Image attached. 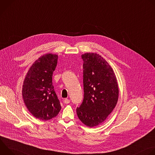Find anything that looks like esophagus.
<instances>
[{"instance_id": "1", "label": "esophagus", "mask_w": 155, "mask_h": 155, "mask_svg": "<svg viewBox=\"0 0 155 155\" xmlns=\"http://www.w3.org/2000/svg\"><path fill=\"white\" fill-rule=\"evenodd\" d=\"M70 101H71V100L70 99H68V98H66V99H64V103L65 104H69L70 103Z\"/></svg>"}]
</instances>
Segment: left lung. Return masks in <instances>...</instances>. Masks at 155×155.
<instances>
[{
	"mask_svg": "<svg viewBox=\"0 0 155 155\" xmlns=\"http://www.w3.org/2000/svg\"><path fill=\"white\" fill-rule=\"evenodd\" d=\"M83 61L84 97L77 114L88 127L103 123L115 107L118 86L115 73L108 63L96 53L81 55Z\"/></svg>",
	"mask_w": 155,
	"mask_h": 155,
	"instance_id": "1",
	"label": "left lung"
}]
</instances>
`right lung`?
I'll return each instance as SVG.
<instances>
[{
    "mask_svg": "<svg viewBox=\"0 0 155 155\" xmlns=\"http://www.w3.org/2000/svg\"><path fill=\"white\" fill-rule=\"evenodd\" d=\"M58 58L50 53L39 58L32 65L23 83L25 104L31 114L41 120L54 118L61 108L52 83Z\"/></svg>",
    "mask_w": 155,
    "mask_h": 155,
    "instance_id": "1",
    "label": "right lung"
}]
</instances>
